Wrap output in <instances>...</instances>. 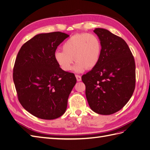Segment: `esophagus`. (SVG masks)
Instances as JSON below:
<instances>
[{"instance_id": "esophagus-1", "label": "esophagus", "mask_w": 150, "mask_h": 150, "mask_svg": "<svg viewBox=\"0 0 150 150\" xmlns=\"http://www.w3.org/2000/svg\"><path fill=\"white\" fill-rule=\"evenodd\" d=\"M76 79L78 81H81V76L76 75Z\"/></svg>"}]
</instances>
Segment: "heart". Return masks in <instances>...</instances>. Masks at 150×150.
<instances>
[{
    "instance_id": "heart-1",
    "label": "heart",
    "mask_w": 150,
    "mask_h": 150,
    "mask_svg": "<svg viewBox=\"0 0 150 150\" xmlns=\"http://www.w3.org/2000/svg\"><path fill=\"white\" fill-rule=\"evenodd\" d=\"M62 49V51L54 52V57L57 65L64 71L71 70L74 60L77 62L73 70L77 73L83 72L86 69H93L100 60L101 44L94 34H75L66 40Z\"/></svg>"
}]
</instances>
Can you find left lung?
Instances as JSON below:
<instances>
[{
	"label": "left lung",
	"instance_id": "left-lung-1",
	"mask_svg": "<svg viewBox=\"0 0 150 150\" xmlns=\"http://www.w3.org/2000/svg\"><path fill=\"white\" fill-rule=\"evenodd\" d=\"M94 33L101 44L100 60L83 75L82 81L91 109L99 115H112L123 108L133 94L134 59L122 38L103 28H96Z\"/></svg>",
	"mask_w": 150,
	"mask_h": 150
}]
</instances>
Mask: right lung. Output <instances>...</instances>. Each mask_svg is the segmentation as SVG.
Listing matches in <instances>:
<instances>
[{
	"instance_id": "obj_1",
	"label": "right lung",
	"mask_w": 150,
	"mask_h": 150,
	"mask_svg": "<svg viewBox=\"0 0 150 150\" xmlns=\"http://www.w3.org/2000/svg\"><path fill=\"white\" fill-rule=\"evenodd\" d=\"M69 36L61 32L37 34L17 54L13 80L18 99L39 118L54 120L64 114L76 83L74 74L62 70L54 57L57 46Z\"/></svg>"
}]
</instances>
